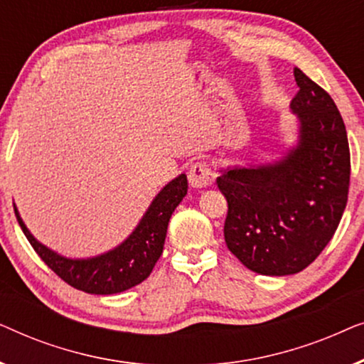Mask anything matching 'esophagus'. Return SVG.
I'll list each match as a JSON object with an SVG mask.
<instances>
[{
    "instance_id": "esophagus-1",
    "label": "esophagus",
    "mask_w": 364,
    "mask_h": 364,
    "mask_svg": "<svg viewBox=\"0 0 364 364\" xmlns=\"http://www.w3.org/2000/svg\"><path fill=\"white\" fill-rule=\"evenodd\" d=\"M215 181V172L212 171V167L207 162H196L188 171V182L192 187L202 188L212 186Z\"/></svg>"
}]
</instances>
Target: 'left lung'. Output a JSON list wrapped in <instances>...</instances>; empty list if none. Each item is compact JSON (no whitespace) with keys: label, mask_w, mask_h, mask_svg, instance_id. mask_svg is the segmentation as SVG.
<instances>
[{"label":"left lung","mask_w":364,"mask_h":364,"mask_svg":"<svg viewBox=\"0 0 364 364\" xmlns=\"http://www.w3.org/2000/svg\"><path fill=\"white\" fill-rule=\"evenodd\" d=\"M300 144L275 166L232 168L217 177L227 198L228 250L262 275H293L315 262L345 212L351 161L340 111L295 68Z\"/></svg>","instance_id":"left-lung-1"}]
</instances>
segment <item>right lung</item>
Returning <instances> with one entry per match:
<instances>
[{"instance_id":"add662e5","label":"right lung","mask_w":364,"mask_h":364,"mask_svg":"<svg viewBox=\"0 0 364 364\" xmlns=\"http://www.w3.org/2000/svg\"><path fill=\"white\" fill-rule=\"evenodd\" d=\"M186 193L187 177L186 173H182L154 198L152 205L149 207L139 227L122 245L91 260H69L59 257L58 253L34 240V237L24 227L16 208L14 213L34 252L61 280L92 295H112L139 285L151 275L154 265L162 255L172 212L186 197Z\"/></svg>"}]
</instances>
